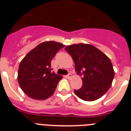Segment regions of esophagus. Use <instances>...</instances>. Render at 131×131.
Returning a JSON list of instances; mask_svg holds the SVG:
<instances>
[{
  "label": "esophagus",
  "instance_id": "34e87169",
  "mask_svg": "<svg viewBox=\"0 0 131 131\" xmlns=\"http://www.w3.org/2000/svg\"><path fill=\"white\" fill-rule=\"evenodd\" d=\"M66 77L68 79H71V77H72V75H71V73H68V75H67Z\"/></svg>",
  "mask_w": 131,
  "mask_h": 131
}]
</instances>
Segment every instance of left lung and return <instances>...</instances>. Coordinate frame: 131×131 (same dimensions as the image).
I'll list each match as a JSON object with an SVG mask.
<instances>
[{
	"instance_id": "8db88e82",
	"label": "left lung",
	"mask_w": 131,
	"mask_h": 131,
	"mask_svg": "<svg viewBox=\"0 0 131 131\" xmlns=\"http://www.w3.org/2000/svg\"><path fill=\"white\" fill-rule=\"evenodd\" d=\"M65 49L75 62L77 73L83 75V85L74 90L75 94L84 101L101 98L110 88L115 75L110 59L89 44H74Z\"/></svg>"
}]
</instances>
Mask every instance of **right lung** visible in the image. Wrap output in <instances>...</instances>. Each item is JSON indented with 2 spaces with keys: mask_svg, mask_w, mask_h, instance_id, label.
Segmentation results:
<instances>
[{
  "mask_svg": "<svg viewBox=\"0 0 131 131\" xmlns=\"http://www.w3.org/2000/svg\"><path fill=\"white\" fill-rule=\"evenodd\" d=\"M64 47L63 44L53 40L43 42L31 50L21 61L18 81L29 98L43 100L54 94L62 76L51 71V60Z\"/></svg>",
  "mask_w": 131,
  "mask_h": 131,
  "instance_id": "obj_1",
  "label": "right lung"
}]
</instances>
